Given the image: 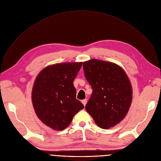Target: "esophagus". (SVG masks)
Listing matches in <instances>:
<instances>
[{"label":"esophagus","mask_w":161,"mask_h":161,"mask_svg":"<svg viewBox=\"0 0 161 161\" xmlns=\"http://www.w3.org/2000/svg\"><path fill=\"white\" fill-rule=\"evenodd\" d=\"M86 103H87V100L86 99H84V100H82V103L84 104V106H85Z\"/></svg>","instance_id":"obj_1"}]
</instances>
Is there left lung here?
Instances as JSON below:
<instances>
[{
	"label": "left lung",
	"instance_id": "obj_1",
	"mask_svg": "<svg viewBox=\"0 0 161 161\" xmlns=\"http://www.w3.org/2000/svg\"><path fill=\"white\" fill-rule=\"evenodd\" d=\"M82 65L92 88L86 110L101 128L114 126L124 119L132 103V88L128 76L111 62L91 59Z\"/></svg>",
	"mask_w": 161,
	"mask_h": 161
}]
</instances>
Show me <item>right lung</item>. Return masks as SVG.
Listing matches in <instances>:
<instances>
[{"mask_svg": "<svg viewBox=\"0 0 161 161\" xmlns=\"http://www.w3.org/2000/svg\"><path fill=\"white\" fill-rule=\"evenodd\" d=\"M82 62L57 63L43 69L35 80L32 103L38 118L55 130L69 126L74 116L84 108L76 98L73 81Z\"/></svg>", "mask_w": 161, "mask_h": 161, "instance_id": "right-lung-1", "label": "right lung"}]
</instances>
